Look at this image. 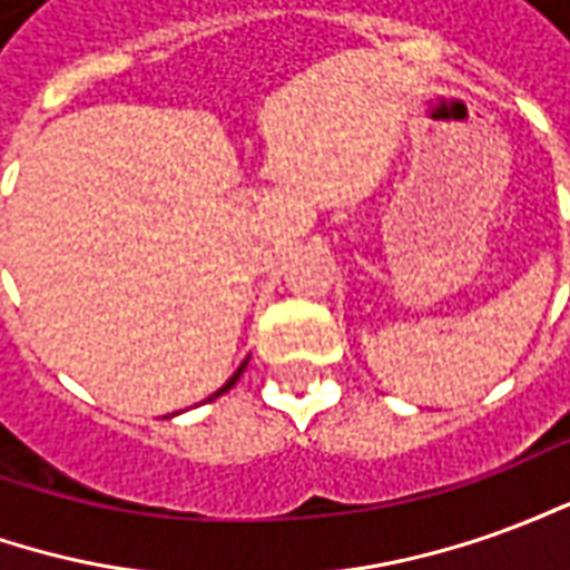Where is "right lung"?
<instances>
[{"mask_svg":"<svg viewBox=\"0 0 570 570\" xmlns=\"http://www.w3.org/2000/svg\"><path fill=\"white\" fill-rule=\"evenodd\" d=\"M244 366H247V363H244ZM244 366H240V370H237V372H235V375H232V379H228V382H225V384H223V387H219V391H216V394H213V396H219V394H225V391H228V387H232V384H235V382H237V379H240V372H244ZM213 396H210V400H213Z\"/></svg>","mask_w":570,"mask_h":570,"instance_id":"right-lung-1","label":"right lung"}]
</instances>
